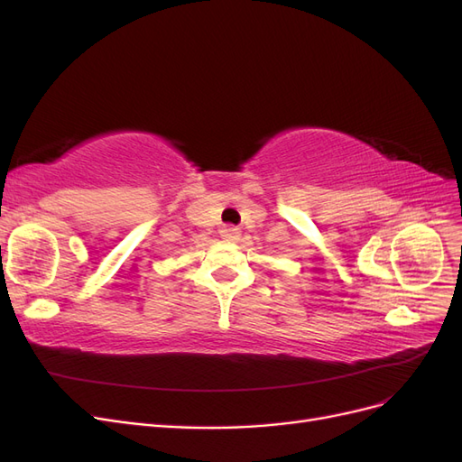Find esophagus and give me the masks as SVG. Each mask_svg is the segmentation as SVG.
<instances>
[{
  "label": "esophagus",
  "mask_w": 462,
  "mask_h": 462,
  "mask_svg": "<svg viewBox=\"0 0 462 462\" xmlns=\"http://www.w3.org/2000/svg\"><path fill=\"white\" fill-rule=\"evenodd\" d=\"M221 239L227 241V243H236L241 239V231L236 227H226L221 231Z\"/></svg>",
  "instance_id": "esophagus-1"
}]
</instances>
